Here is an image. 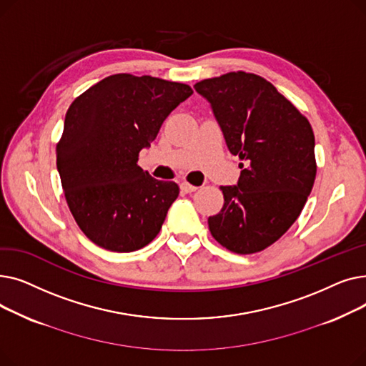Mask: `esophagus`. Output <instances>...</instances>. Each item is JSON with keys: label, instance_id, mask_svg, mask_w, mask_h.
<instances>
[{"label": "esophagus", "instance_id": "1", "mask_svg": "<svg viewBox=\"0 0 366 366\" xmlns=\"http://www.w3.org/2000/svg\"><path fill=\"white\" fill-rule=\"evenodd\" d=\"M181 189L184 191V193L189 194V193H194V191L197 189V187L196 185H191L188 182H181Z\"/></svg>", "mask_w": 366, "mask_h": 366}]
</instances>
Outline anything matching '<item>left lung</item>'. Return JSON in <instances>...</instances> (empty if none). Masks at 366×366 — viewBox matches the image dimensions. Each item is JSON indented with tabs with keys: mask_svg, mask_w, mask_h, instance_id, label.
<instances>
[{
	"mask_svg": "<svg viewBox=\"0 0 366 366\" xmlns=\"http://www.w3.org/2000/svg\"><path fill=\"white\" fill-rule=\"evenodd\" d=\"M194 89L210 104L228 151L242 160L237 184L221 187L224 206L209 217V229L228 251L259 252L287 232L312 193V126L255 74L229 72Z\"/></svg>",
	"mask_w": 366,
	"mask_h": 366,
	"instance_id": "left-lung-1",
	"label": "left lung"
}]
</instances>
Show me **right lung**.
Returning <instances> with one entry per match:
<instances>
[{"label":"right lung","mask_w":366,"mask_h":366,"mask_svg":"<svg viewBox=\"0 0 366 366\" xmlns=\"http://www.w3.org/2000/svg\"><path fill=\"white\" fill-rule=\"evenodd\" d=\"M191 94L182 83L115 74L71 104L56 164L71 214L93 243L133 252L159 234L179 187L152 178L137 162Z\"/></svg>","instance_id":"right-lung-1"}]
</instances>
